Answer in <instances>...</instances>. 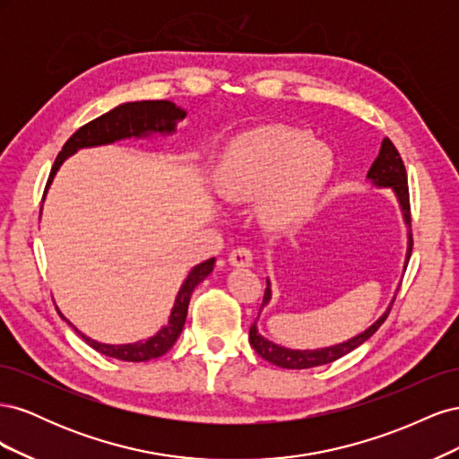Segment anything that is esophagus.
<instances>
[{
    "label": "esophagus",
    "mask_w": 459,
    "mask_h": 459,
    "mask_svg": "<svg viewBox=\"0 0 459 459\" xmlns=\"http://www.w3.org/2000/svg\"><path fill=\"white\" fill-rule=\"evenodd\" d=\"M228 260L235 268H248V266H253V253L245 247H238L230 253Z\"/></svg>",
    "instance_id": "esophagus-1"
}]
</instances>
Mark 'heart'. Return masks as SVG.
<instances>
[{
	"mask_svg": "<svg viewBox=\"0 0 459 459\" xmlns=\"http://www.w3.org/2000/svg\"><path fill=\"white\" fill-rule=\"evenodd\" d=\"M333 174L331 151L297 128L268 124L243 132L218 152L212 187L228 203L258 201L272 231H293L314 216Z\"/></svg>",
	"mask_w": 459,
	"mask_h": 459,
	"instance_id": "obj_1",
	"label": "heart"
}]
</instances>
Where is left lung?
Returning <instances> with one entry per match:
<instances>
[{
  "instance_id": "8db88e82",
  "label": "left lung",
  "mask_w": 459,
  "mask_h": 459,
  "mask_svg": "<svg viewBox=\"0 0 459 459\" xmlns=\"http://www.w3.org/2000/svg\"><path fill=\"white\" fill-rule=\"evenodd\" d=\"M368 179L375 187H391L393 193H394V197L398 199L402 216H404V221L408 226V251H406V266H408L410 256H411V247H413L408 176H406V169H404V162H402L400 152L396 151V147L393 145L391 140H388V137H385L383 143H381V151H379L377 159H375L373 164H371V169L368 172ZM266 283H268V287H266V290H264L260 310L266 307V304L272 299L270 280H266ZM394 299L391 300V304H388V308L385 310V314L373 325H369L366 331H362L359 335H356L349 341H344V342L325 346V349H316V351L285 349V346H280V344L268 341L266 337H262L258 333L256 322L251 325V331H248V341H251V346L256 351L258 356H262L264 359H268L270 364L285 368V369H308V368H316V366L331 364V362H335V359L352 352L354 349H358L359 344H364L373 335V333L383 325L388 312H391V308H393Z\"/></svg>"
}]
</instances>
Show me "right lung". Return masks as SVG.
Returning <instances> with one entry per match:
<instances>
[{
    "instance_id": "right-lung-1",
    "label": "right lung",
    "mask_w": 459,
    "mask_h": 459,
    "mask_svg": "<svg viewBox=\"0 0 459 459\" xmlns=\"http://www.w3.org/2000/svg\"><path fill=\"white\" fill-rule=\"evenodd\" d=\"M186 115H187L186 110L176 107V103L172 101H134V103H122L115 107L113 110H108V113L101 115L100 118L88 122L86 126H82L68 137V142L63 145L57 159H55V164L46 186V193L53 182L55 174H57L61 164L65 162V159L74 155L78 149L108 145L118 140H128V137H149L151 134H174L176 124L179 120H184ZM214 262H216L214 258H208L197 264V266L189 272L184 285L178 290L169 324H166L157 335L149 337L147 341H137L130 344L97 342L86 337L82 331H78L61 312L59 316L97 352H101L108 358L122 359V362H147V359L159 358L172 349L174 342L179 337V333L184 329L193 289H195L204 277L212 272Z\"/></svg>"
}]
</instances>
